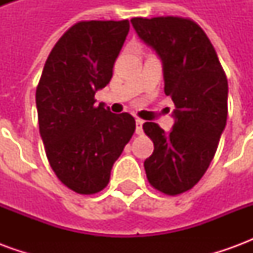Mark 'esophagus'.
<instances>
[{
  "label": "esophagus",
  "instance_id": "esophagus-1",
  "mask_svg": "<svg viewBox=\"0 0 253 253\" xmlns=\"http://www.w3.org/2000/svg\"><path fill=\"white\" fill-rule=\"evenodd\" d=\"M142 126H143V121L137 119V121H135V132H137V134H142L143 132Z\"/></svg>",
  "mask_w": 253,
  "mask_h": 253
}]
</instances>
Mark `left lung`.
Returning <instances> with one entry per match:
<instances>
[{
	"mask_svg": "<svg viewBox=\"0 0 253 253\" xmlns=\"http://www.w3.org/2000/svg\"><path fill=\"white\" fill-rule=\"evenodd\" d=\"M138 38L163 63L164 92L172 97L173 126L143 123L154 143L143 167L149 183L177 195L195 186L211 163L228 116V80L199 25L181 17H134Z\"/></svg>",
	"mask_w": 253,
	"mask_h": 253,
	"instance_id": "left-lung-1",
	"label": "left lung"
}]
</instances>
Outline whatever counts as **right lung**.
<instances>
[{"label":"right lung","mask_w":253,"mask_h":253,"mask_svg":"<svg viewBox=\"0 0 253 253\" xmlns=\"http://www.w3.org/2000/svg\"><path fill=\"white\" fill-rule=\"evenodd\" d=\"M128 30V20L74 24L50 52L36 89L48 163L78 194H96L108 184L112 165L135 130L130 114L94 105V93L110 83Z\"/></svg>","instance_id":"1"}]
</instances>
